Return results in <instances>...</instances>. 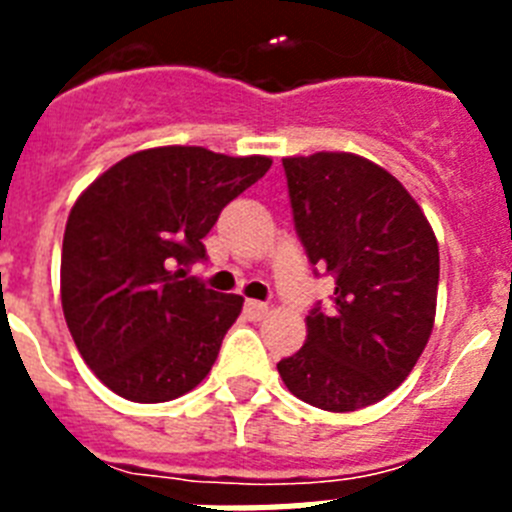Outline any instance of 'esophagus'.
Instances as JSON below:
<instances>
[{"label": "esophagus", "mask_w": 512, "mask_h": 512, "mask_svg": "<svg viewBox=\"0 0 512 512\" xmlns=\"http://www.w3.org/2000/svg\"><path fill=\"white\" fill-rule=\"evenodd\" d=\"M243 312H246L251 320H261V318H266V315H269V305H266V302H259V300H246V305H243Z\"/></svg>", "instance_id": "esophagus-1"}]
</instances>
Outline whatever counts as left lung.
Returning <instances> with one entry per match:
<instances>
[{"label": "left lung", "instance_id": "1", "mask_svg": "<svg viewBox=\"0 0 512 512\" xmlns=\"http://www.w3.org/2000/svg\"><path fill=\"white\" fill-rule=\"evenodd\" d=\"M295 230L333 305L307 315L305 346L277 364L287 390L330 413L374 405L413 372L431 338L438 243L418 202L354 153L282 158Z\"/></svg>", "mask_w": 512, "mask_h": 512}]
</instances>
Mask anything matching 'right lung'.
Masks as SVG:
<instances>
[{"mask_svg":"<svg viewBox=\"0 0 512 512\" xmlns=\"http://www.w3.org/2000/svg\"><path fill=\"white\" fill-rule=\"evenodd\" d=\"M271 158L200 146L138 151L104 171L71 207L61 305L81 359L115 395L166 402L212 369L243 297L207 289L189 266L230 200Z\"/></svg>","mask_w":512,"mask_h":512,"instance_id":"obj_1","label":"right lung"}]
</instances>
